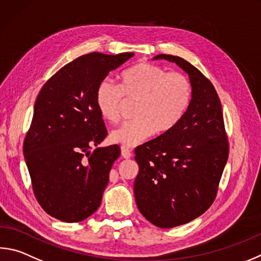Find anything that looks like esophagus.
<instances>
[{
	"label": "esophagus",
	"mask_w": 261,
	"mask_h": 261,
	"mask_svg": "<svg viewBox=\"0 0 261 261\" xmlns=\"http://www.w3.org/2000/svg\"><path fill=\"white\" fill-rule=\"evenodd\" d=\"M121 154H122V158H124V159H130L132 156L131 150L129 148H126V147H124V146L121 147Z\"/></svg>",
	"instance_id": "1"
}]
</instances>
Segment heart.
I'll return each mask as SVG.
<instances>
[{
  "instance_id": "heart-1",
  "label": "heart",
  "mask_w": 261,
  "mask_h": 261,
  "mask_svg": "<svg viewBox=\"0 0 261 261\" xmlns=\"http://www.w3.org/2000/svg\"><path fill=\"white\" fill-rule=\"evenodd\" d=\"M124 99L136 100L135 118L112 131L111 139L135 147L155 134H168L182 120L192 101V84L184 74L158 65L139 63L121 74L120 85L105 79L96 89L94 101L100 115L115 124Z\"/></svg>"
}]
</instances>
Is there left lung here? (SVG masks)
Returning a JSON list of instances; mask_svg holds the SVG:
<instances>
[{"label": "left lung", "mask_w": 261, "mask_h": 261, "mask_svg": "<svg viewBox=\"0 0 261 261\" xmlns=\"http://www.w3.org/2000/svg\"><path fill=\"white\" fill-rule=\"evenodd\" d=\"M161 58L176 63L188 74L192 101L173 130L135 150L139 165L135 197L147 220L160 228H172L194 220L212 205L229 143L220 99L210 80L180 57H154Z\"/></svg>", "instance_id": "8db88e82"}]
</instances>
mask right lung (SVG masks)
<instances>
[{
    "label": "right lung",
    "instance_id": "add662e5",
    "mask_svg": "<svg viewBox=\"0 0 261 261\" xmlns=\"http://www.w3.org/2000/svg\"><path fill=\"white\" fill-rule=\"evenodd\" d=\"M132 56L83 55L52 75L36 98L23 155L36 200L56 219L82 221L100 205L121 149L115 145L90 150L107 136L94 94L111 70Z\"/></svg>",
    "mask_w": 261,
    "mask_h": 261
}]
</instances>
